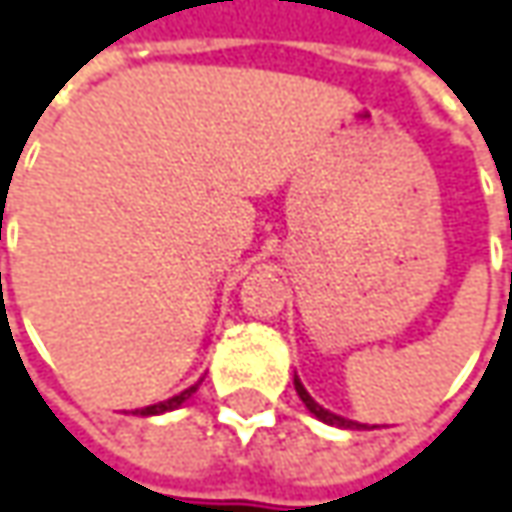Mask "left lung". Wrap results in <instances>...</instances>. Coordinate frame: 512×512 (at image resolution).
I'll return each instance as SVG.
<instances>
[{
    "mask_svg": "<svg viewBox=\"0 0 512 512\" xmlns=\"http://www.w3.org/2000/svg\"><path fill=\"white\" fill-rule=\"evenodd\" d=\"M295 391H298L301 403L310 408V411L316 414L321 423H330V426H342V429H362V423H353V420H345V417H339V414H333V411H327V408L318 406L316 400H313V397L307 394V388H304V385H301L298 379H295Z\"/></svg>",
    "mask_w": 512,
    "mask_h": 512,
    "instance_id": "left-lung-1",
    "label": "left lung"
}]
</instances>
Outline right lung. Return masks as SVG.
I'll use <instances>...</instances> for the list:
<instances>
[{
  "mask_svg": "<svg viewBox=\"0 0 512 512\" xmlns=\"http://www.w3.org/2000/svg\"><path fill=\"white\" fill-rule=\"evenodd\" d=\"M196 391V385H191L188 391H182V394H176V397H170V400H165V403H156V406H147V408H141V411H136V414H162V411H173V408H179L191 394Z\"/></svg>",
  "mask_w": 512,
  "mask_h": 512,
  "instance_id": "add662e5",
  "label": "right lung"
}]
</instances>
